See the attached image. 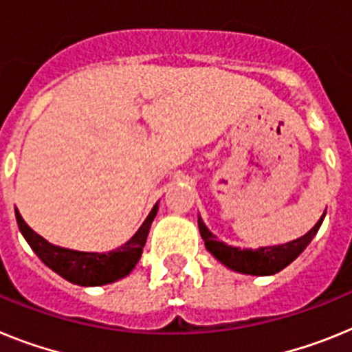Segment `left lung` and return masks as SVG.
<instances>
[{"instance_id": "obj_1", "label": "left lung", "mask_w": 352, "mask_h": 352, "mask_svg": "<svg viewBox=\"0 0 352 352\" xmlns=\"http://www.w3.org/2000/svg\"><path fill=\"white\" fill-rule=\"evenodd\" d=\"M324 216H326V210H324L319 221L298 239L285 244H278V246H262V248L256 250H241L237 246H230L223 241H218V237L206 227V223L200 216H198V228H200V235L206 243L207 252H210V255L218 258L223 265H227L235 273L252 274V276H269V274L280 273L283 267H287L290 262H294L305 252V248L319 232Z\"/></svg>"}]
</instances>
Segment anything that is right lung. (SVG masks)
<instances>
[{
	"mask_svg": "<svg viewBox=\"0 0 352 352\" xmlns=\"http://www.w3.org/2000/svg\"><path fill=\"white\" fill-rule=\"evenodd\" d=\"M157 210L159 201L152 207L138 232L127 243L122 244L120 248L111 250L108 253L76 252V250L62 248V246L51 244L42 235L32 230L17 209H15V219H17L21 234L30 244V248L49 269H53L54 273L76 285L99 287L125 278L136 267L138 261L142 258L146 235H148Z\"/></svg>",
	"mask_w": 352,
	"mask_h": 352,
	"instance_id": "add662e5",
	"label": "right lung"
}]
</instances>
